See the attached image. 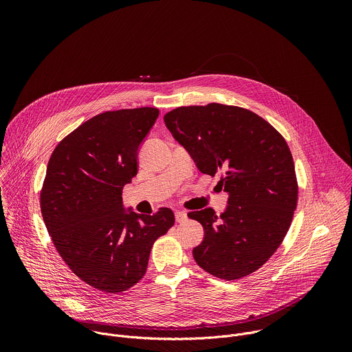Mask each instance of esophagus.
I'll use <instances>...</instances> for the list:
<instances>
[{"label":"esophagus","mask_w":352,"mask_h":352,"mask_svg":"<svg viewBox=\"0 0 352 352\" xmlns=\"http://www.w3.org/2000/svg\"><path fill=\"white\" fill-rule=\"evenodd\" d=\"M186 219H188V216H186L185 212H181V210H177V212H175V220H177L178 223H184V221H186Z\"/></svg>","instance_id":"1"}]
</instances>
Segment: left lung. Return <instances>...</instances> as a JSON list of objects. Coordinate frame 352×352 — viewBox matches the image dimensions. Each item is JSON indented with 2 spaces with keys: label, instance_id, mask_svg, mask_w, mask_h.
<instances>
[{
  "label": "left lung",
  "instance_id": "left-lung-1",
  "mask_svg": "<svg viewBox=\"0 0 352 352\" xmlns=\"http://www.w3.org/2000/svg\"><path fill=\"white\" fill-rule=\"evenodd\" d=\"M164 122L200 173H223L219 185L228 193L220 217L212 208L188 213L205 230L192 252L196 263L227 281L256 272L281 245L296 209L285 139L258 114L219 103L178 107Z\"/></svg>",
  "mask_w": 352,
  "mask_h": 352
}]
</instances>
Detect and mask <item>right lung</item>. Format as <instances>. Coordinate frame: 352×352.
<instances>
[{"label": "right lung", "mask_w": 352, "mask_h": 352, "mask_svg": "<svg viewBox=\"0 0 352 352\" xmlns=\"http://www.w3.org/2000/svg\"><path fill=\"white\" fill-rule=\"evenodd\" d=\"M159 117L153 107L98 114L54 148L40 192L44 224L68 267L109 294L146 273L155 241L174 226L168 208L147 216L122 205L138 174V148Z\"/></svg>", "instance_id": "1"}]
</instances>
